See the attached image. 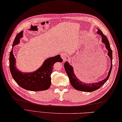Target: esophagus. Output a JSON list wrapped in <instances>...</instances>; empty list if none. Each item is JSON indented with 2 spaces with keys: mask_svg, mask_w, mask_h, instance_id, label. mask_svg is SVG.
I'll use <instances>...</instances> for the list:
<instances>
[{
  "mask_svg": "<svg viewBox=\"0 0 122 122\" xmlns=\"http://www.w3.org/2000/svg\"><path fill=\"white\" fill-rule=\"evenodd\" d=\"M61 58H63V61H64V62L66 61H67V57H66V53H62L61 54Z\"/></svg>",
  "mask_w": 122,
  "mask_h": 122,
  "instance_id": "obj_1",
  "label": "esophagus"
}]
</instances>
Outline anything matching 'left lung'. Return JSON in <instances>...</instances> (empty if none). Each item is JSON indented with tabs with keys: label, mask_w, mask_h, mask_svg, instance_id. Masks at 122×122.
Listing matches in <instances>:
<instances>
[{
	"label": "left lung",
	"mask_w": 122,
	"mask_h": 122,
	"mask_svg": "<svg viewBox=\"0 0 122 122\" xmlns=\"http://www.w3.org/2000/svg\"><path fill=\"white\" fill-rule=\"evenodd\" d=\"M97 29L98 31L97 32V33L98 35H100L101 36H102V42L105 44L106 48L108 50V55L109 56V57L110 58L111 60L110 69L109 71L107 76L104 80H102V81H100L97 82L87 83L82 82L81 80H80L78 78H77L75 73H74L73 67L71 66V65H70L68 62L66 61L64 64V67L67 75L69 78L70 84L72 86V87L73 88H75L76 90L78 91L86 92H92L97 90L98 89H99L100 87H102V86L108 80L110 75L112 67V50L111 49L110 46V43L107 38L105 35H104L103 34L102 31H101L99 29Z\"/></svg>",
	"instance_id": "8db88e82"
}]
</instances>
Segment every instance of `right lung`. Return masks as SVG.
<instances>
[{
    "mask_svg": "<svg viewBox=\"0 0 122 122\" xmlns=\"http://www.w3.org/2000/svg\"><path fill=\"white\" fill-rule=\"evenodd\" d=\"M23 31L16 35L10 53L9 66L13 79L20 87L31 91H45L49 88L51 84V75L53 65L56 62H62L60 55L46 59L38 69L32 72H23L19 70L15 66L16 59L13 53V47L19 44L20 39L23 37Z\"/></svg>",
    "mask_w": 122,
    "mask_h": 122,
    "instance_id": "obj_1",
    "label": "right lung"
}]
</instances>
